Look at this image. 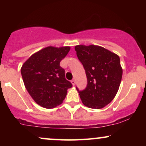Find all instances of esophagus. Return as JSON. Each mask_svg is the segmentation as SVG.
Wrapping results in <instances>:
<instances>
[{
	"instance_id": "1",
	"label": "esophagus",
	"mask_w": 146,
	"mask_h": 146,
	"mask_svg": "<svg viewBox=\"0 0 146 146\" xmlns=\"http://www.w3.org/2000/svg\"><path fill=\"white\" fill-rule=\"evenodd\" d=\"M71 84H73V86H75V80H71Z\"/></svg>"
}]
</instances>
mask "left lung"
Segmentation results:
<instances>
[{"instance_id":"obj_1","label":"left lung","mask_w":146,"mask_h":146,"mask_svg":"<svg viewBox=\"0 0 146 146\" xmlns=\"http://www.w3.org/2000/svg\"><path fill=\"white\" fill-rule=\"evenodd\" d=\"M79 60L86 71V88L79 91L83 104L100 109L113 101L121 84L122 70L119 57L98 45L75 46Z\"/></svg>"}]
</instances>
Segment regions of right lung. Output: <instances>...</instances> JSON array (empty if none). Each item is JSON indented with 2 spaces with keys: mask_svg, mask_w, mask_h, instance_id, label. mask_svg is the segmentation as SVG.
Instances as JSON below:
<instances>
[{
  "mask_svg": "<svg viewBox=\"0 0 146 146\" xmlns=\"http://www.w3.org/2000/svg\"><path fill=\"white\" fill-rule=\"evenodd\" d=\"M70 49V46H47L31 55L22 66L25 88L40 106L53 108L61 104L72 86L60 66Z\"/></svg>",
  "mask_w": 146,
  "mask_h": 146,
  "instance_id": "obj_1",
  "label": "right lung"
}]
</instances>
